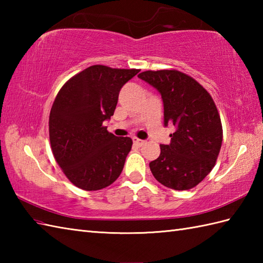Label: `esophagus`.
Returning a JSON list of instances; mask_svg holds the SVG:
<instances>
[{
	"label": "esophagus",
	"instance_id": "34e87169",
	"mask_svg": "<svg viewBox=\"0 0 263 263\" xmlns=\"http://www.w3.org/2000/svg\"><path fill=\"white\" fill-rule=\"evenodd\" d=\"M133 143H135L136 146H138V147H141V146H143L144 143H146V141H144V140H141V139L135 138V139H133Z\"/></svg>",
	"mask_w": 263,
	"mask_h": 263
}]
</instances>
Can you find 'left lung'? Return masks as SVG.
Here are the masks:
<instances>
[{
	"label": "left lung",
	"mask_w": 263,
	"mask_h": 263,
	"mask_svg": "<svg viewBox=\"0 0 263 263\" xmlns=\"http://www.w3.org/2000/svg\"><path fill=\"white\" fill-rule=\"evenodd\" d=\"M160 92L164 124L175 125L171 143L160 144V155L149 164L163 185L184 191L203 180L214 168L222 142L219 113L210 93L177 70L144 71L138 76Z\"/></svg>",
	"instance_id": "8db88e82"
}]
</instances>
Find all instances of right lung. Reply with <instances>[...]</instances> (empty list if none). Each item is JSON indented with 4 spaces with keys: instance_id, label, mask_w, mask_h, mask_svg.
Returning a JSON list of instances; mask_svg holds the SVG:
<instances>
[{
    "instance_id": "add662e5",
    "label": "right lung",
    "mask_w": 263,
    "mask_h": 263,
    "mask_svg": "<svg viewBox=\"0 0 263 263\" xmlns=\"http://www.w3.org/2000/svg\"><path fill=\"white\" fill-rule=\"evenodd\" d=\"M140 70L91 65L66 81L49 113V141L68 180L86 191L117 180L132 148L128 137H115L103 125L116 108L123 85Z\"/></svg>"
}]
</instances>
